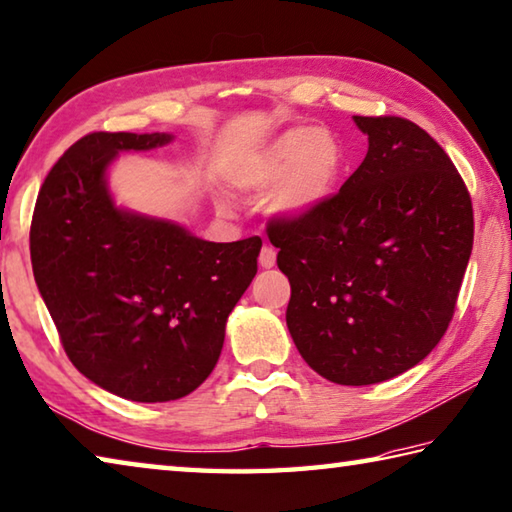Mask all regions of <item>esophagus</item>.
<instances>
[{"mask_svg":"<svg viewBox=\"0 0 512 512\" xmlns=\"http://www.w3.org/2000/svg\"><path fill=\"white\" fill-rule=\"evenodd\" d=\"M275 259H277V253L273 246H264L262 253H259V266L262 268H273L275 266Z\"/></svg>","mask_w":512,"mask_h":512,"instance_id":"34e87169","label":"esophagus"}]
</instances>
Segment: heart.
Listing matches in <instances>:
<instances>
[{
    "label": "heart",
    "instance_id": "heart-1",
    "mask_svg": "<svg viewBox=\"0 0 512 512\" xmlns=\"http://www.w3.org/2000/svg\"><path fill=\"white\" fill-rule=\"evenodd\" d=\"M345 163V147L331 129L293 127L246 167L241 185L266 190L277 183L271 210L282 217H300L331 197Z\"/></svg>",
    "mask_w": 512,
    "mask_h": 512
}]
</instances>
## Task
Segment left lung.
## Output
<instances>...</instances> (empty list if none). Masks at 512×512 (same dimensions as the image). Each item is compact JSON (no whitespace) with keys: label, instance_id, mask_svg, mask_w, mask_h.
<instances>
[{"label":"left lung","instance_id":"8db88e82","mask_svg":"<svg viewBox=\"0 0 512 512\" xmlns=\"http://www.w3.org/2000/svg\"><path fill=\"white\" fill-rule=\"evenodd\" d=\"M365 161L318 208L266 232L291 282L286 327L338 385L418 365L452 320L475 237L466 183L434 138L398 116H353Z\"/></svg>","mask_w":512,"mask_h":512}]
</instances>
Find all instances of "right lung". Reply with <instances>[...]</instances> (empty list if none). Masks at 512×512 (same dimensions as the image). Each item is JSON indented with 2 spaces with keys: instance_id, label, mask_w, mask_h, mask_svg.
<instances>
[{
  "instance_id": "add662e5",
  "label": "right lung",
  "mask_w": 512,
  "mask_h": 512,
  "mask_svg": "<svg viewBox=\"0 0 512 512\" xmlns=\"http://www.w3.org/2000/svg\"><path fill=\"white\" fill-rule=\"evenodd\" d=\"M172 134L94 132L51 167L31 221L35 284L69 360L136 403L194 392L215 369L226 320L253 282L262 239L215 244L118 208L107 170Z\"/></svg>"
}]
</instances>
